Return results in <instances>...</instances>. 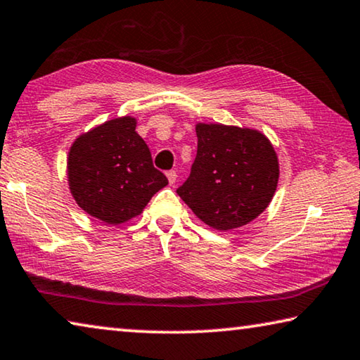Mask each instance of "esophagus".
Segmentation results:
<instances>
[{
	"mask_svg": "<svg viewBox=\"0 0 360 360\" xmlns=\"http://www.w3.org/2000/svg\"><path fill=\"white\" fill-rule=\"evenodd\" d=\"M167 178L169 181V184H174L176 178H178V174H176L174 169H169V171H167Z\"/></svg>",
	"mask_w": 360,
	"mask_h": 360,
	"instance_id": "obj_1",
	"label": "esophagus"
}]
</instances>
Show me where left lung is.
Returning a JSON list of instances; mask_svg holds the SVG:
<instances>
[{
	"instance_id": "1",
	"label": "left lung",
	"mask_w": 360,
	"mask_h": 360,
	"mask_svg": "<svg viewBox=\"0 0 360 360\" xmlns=\"http://www.w3.org/2000/svg\"><path fill=\"white\" fill-rule=\"evenodd\" d=\"M197 157L178 189L205 224L218 231L242 227L267 208L278 182V158L258 129L197 123Z\"/></svg>"
}]
</instances>
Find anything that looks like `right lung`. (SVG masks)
<instances>
[{"mask_svg":"<svg viewBox=\"0 0 360 360\" xmlns=\"http://www.w3.org/2000/svg\"><path fill=\"white\" fill-rule=\"evenodd\" d=\"M67 176L78 207L110 226L141 214L153 193L168 184L153 168L134 117L108 120L79 134L68 150Z\"/></svg>","mask_w":360,"mask_h":360,"instance_id":"right-lung-1","label":"right lung"}]
</instances>
